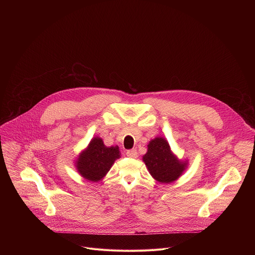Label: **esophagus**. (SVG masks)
Listing matches in <instances>:
<instances>
[{
  "mask_svg": "<svg viewBox=\"0 0 255 255\" xmlns=\"http://www.w3.org/2000/svg\"><path fill=\"white\" fill-rule=\"evenodd\" d=\"M126 155L128 157H131V158H136L137 157V151L135 149H131V150H128L126 152Z\"/></svg>",
  "mask_w": 255,
  "mask_h": 255,
  "instance_id": "obj_1",
  "label": "esophagus"
}]
</instances>
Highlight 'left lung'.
Returning a JSON list of instances; mask_svg holds the SVG:
<instances>
[{
    "mask_svg": "<svg viewBox=\"0 0 255 255\" xmlns=\"http://www.w3.org/2000/svg\"><path fill=\"white\" fill-rule=\"evenodd\" d=\"M151 176L160 184H170L184 173L188 160L179 159L170 149L167 140L155 137L147 145V152L142 157Z\"/></svg>",
    "mask_w": 255,
    "mask_h": 255,
    "instance_id": "8db88e82",
    "label": "left lung"
}]
</instances>
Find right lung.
Returning a JSON list of instances; mask_svg holds the SVG:
<instances>
[{
  "label": "right lung",
  "instance_id": "obj_1",
  "mask_svg": "<svg viewBox=\"0 0 255 255\" xmlns=\"http://www.w3.org/2000/svg\"><path fill=\"white\" fill-rule=\"evenodd\" d=\"M120 156L118 145L108 147L104 144L103 139L97 136L80 153L75 161V166L84 178L97 183L106 176Z\"/></svg>",
  "mask_w": 255,
  "mask_h": 255
}]
</instances>
